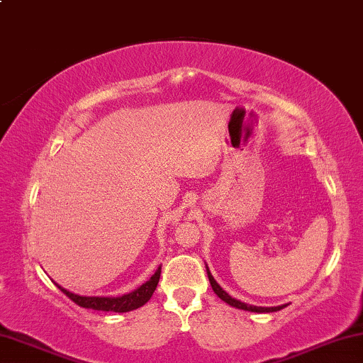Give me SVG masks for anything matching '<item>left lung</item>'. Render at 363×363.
Segmentation results:
<instances>
[{"label":"left lung","instance_id":"8db88e82","mask_svg":"<svg viewBox=\"0 0 363 363\" xmlns=\"http://www.w3.org/2000/svg\"><path fill=\"white\" fill-rule=\"evenodd\" d=\"M206 274H208V279H210V284H211V288L213 291L218 294V296L224 301V303H227L232 307H237V309H242V311H250V312H275V311H280L284 309V307H286V304H281V306H277V307H261V306H250V304H245L242 303V301H238L235 298H232L229 293H225L223 288L219 286V284L216 280H214V277L210 272V269L206 267Z\"/></svg>","mask_w":363,"mask_h":363}]
</instances>
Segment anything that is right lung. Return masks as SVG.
Wrapping results in <instances>:
<instances>
[{
  "mask_svg": "<svg viewBox=\"0 0 363 363\" xmlns=\"http://www.w3.org/2000/svg\"><path fill=\"white\" fill-rule=\"evenodd\" d=\"M160 274H162V266L155 270V274H153L144 285H140L138 290H134L131 293L123 294V296H82V294H75L65 290V288L57 284L56 285L60 291L67 294V296L73 301V303L78 304L79 307H84V309L106 312H130L138 309L140 306H144L147 301L152 298V294L158 285Z\"/></svg>",
  "mask_w": 363,
  "mask_h": 363,
  "instance_id": "right-lung-1",
  "label": "right lung"
}]
</instances>
